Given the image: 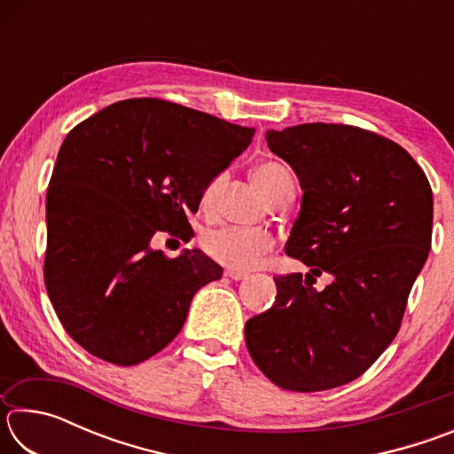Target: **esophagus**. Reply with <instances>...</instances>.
I'll return each mask as SVG.
<instances>
[{
    "label": "esophagus",
    "instance_id": "obj_1",
    "mask_svg": "<svg viewBox=\"0 0 454 454\" xmlns=\"http://www.w3.org/2000/svg\"><path fill=\"white\" fill-rule=\"evenodd\" d=\"M226 276H228V278H232V280H244L248 274L240 272V270H232V268H230V270H226Z\"/></svg>",
    "mask_w": 454,
    "mask_h": 454
}]
</instances>
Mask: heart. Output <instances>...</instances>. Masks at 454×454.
<instances>
[{
	"label": "heart",
	"instance_id": "b5f03b06",
	"mask_svg": "<svg viewBox=\"0 0 454 454\" xmlns=\"http://www.w3.org/2000/svg\"><path fill=\"white\" fill-rule=\"evenodd\" d=\"M256 186L270 198V202H278L280 198L294 194V180L290 172L278 162H260L252 172ZM226 182V174H216L202 190V206L212 208ZM274 236L262 228L244 226H222L208 230L202 236V250L212 260L224 264L232 270H250L258 266L262 258L272 250Z\"/></svg>",
	"mask_w": 454,
	"mask_h": 454
}]
</instances>
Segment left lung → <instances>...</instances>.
I'll list each match as a JSON object with an SVG mask.
<instances>
[{"mask_svg":"<svg viewBox=\"0 0 454 454\" xmlns=\"http://www.w3.org/2000/svg\"><path fill=\"white\" fill-rule=\"evenodd\" d=\"M266 142L304 190L286 254L310 274L276 276V302L246 322V347L276 387H342L401 328L430 250L433 190L403 145L371 129L314 121L272 129ZM322 271L335 280L317 293Z\"/></svg>","mask_w":454,"mask_h":454,"instance_id":"1","label":"left lung"}]
</instances>
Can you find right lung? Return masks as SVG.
Segmentation results:
<instances>
[{
  "label": "right lung",
  "mask_w": 454,
  "mask_h": 454,
  "mask_svg": "<svg viewBox=\"0 0 454 454\" xmlns=\"http://www.w3.org/2000/svg\"><path fill=\"white\" fill-rule=\"evenodd\" d=\"M252 136L158 98L121 99L66 136L48 186L43 280L61 326L90 355L140 364L180 333L222 268L200 250L168 258L150 240H190L206 184Z\"/></svg>",
  "instance_id": "right-lung-1"
}]
</instances>
